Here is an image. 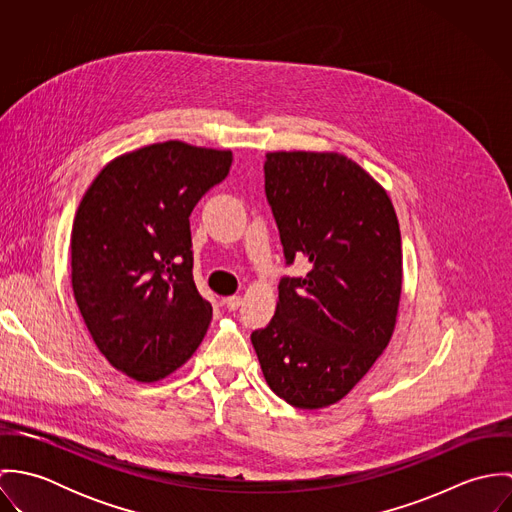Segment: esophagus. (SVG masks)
<instances>
[{
	"label": "esophagus",
	"mask_w": 512,
	"mask_h": 512,
	"mask_svg": "<svg viewBox=\"0 0 512 512\" xmlns=\"http://www.w3.org/2000/svg\"><path fill=\"white\" fill-rule=\"evenodd\" d=\"M224 305L228 311H236L242 305V297L240 295H230L224 299Z\"/></svg>",
	"instance_id": "1"
}]
</instances>
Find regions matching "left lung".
I'll use <instances>...</instances> for the list:
<instances>
[{"label": "left lung", "instance_id": "8db88e82", "mask_svg": "<svg viewBox=\"0 0 512 512\" xmlns=\"http://www.w3.org/2000/svg\"><path fill=\"white\" fill-rule=\"evenodd\" d=\"M264 191L286 266L276 315L252 331L268 386L295 408L339 402L386 349L402 290L400 226L386 191L339 153L276 151Z\"/></svg>", "mask_w": 512, "mask_h": 512}]
</instances>
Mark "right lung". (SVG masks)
Returning a JSON list of instances; mask_svg holds the SVG:
<instances>
[{"label": "right lung", "mask_w": 512, "mask_h": 512, "mask_svg": "<svg viewBox=\"0 0 512 512\" xmlns=\"http://www.w3.org/2000/svg\"><path fill=\"white\" fill-rule=\"evenodd\" d=\"M232 153L165 142L108 163L71 234L76 305L106 361L153 382L191 359L213 319L193 280L189 217Z\"/></svg>", "instance_id": "add662e5"}]
</instances>
